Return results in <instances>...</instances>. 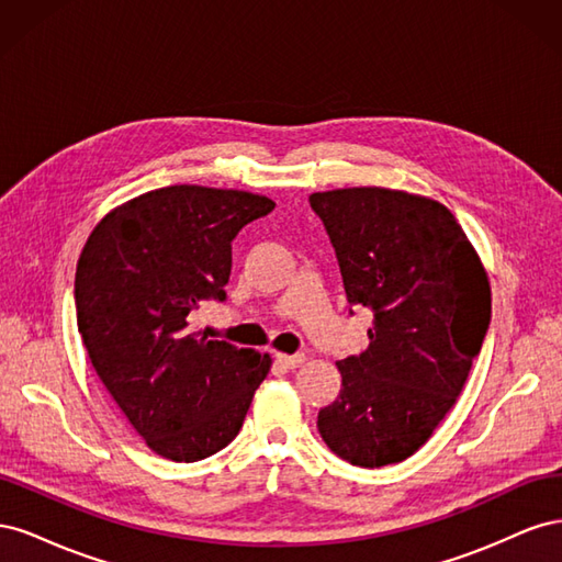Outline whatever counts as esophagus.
<instances>
[{
  "mask_svg": "<svg viewBox=\"0 0 562 562\" xmlns=\"http://www.w3.org/2000/svg\"><path fill=\"white\" fill-rule=\"evenodd\" d=\"M277 363H281L288 370H295L304 363V353H277Z\"/></svg>",
  "mask_w": 562,
  "mask_h": 562,
  "instance_id": "obj_1",
  "label": "esophagus"
}]
</instances>
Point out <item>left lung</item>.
<instances>
[{
    "mask_svg": "<svg viewBox=\"0 0 562 562\" xmlns=\"http://www.w3.org/2000/svg\"><path fill=\"white\" fill-rule=\"evenodd\" d=\"M349 304L375 312L363 353L337 361L339 396L318 413L326 446L353 467L415 454L462 394L490 326L487 271L454 215L386 187L314 192Z\"/></svg>",
    "mask_w": 562,
    "mask_h": 562,
    "instance_id": "1",
    "label": "left lung"
}]
</instances>
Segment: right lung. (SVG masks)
<instances>
[{"label": "right lung", "mask_w": 562, "mask_h": 562, "mask_svg": "<svg viewBox=\"0 0 562 562\" xmlns=\"http://www.w3.org/2000/svg\"><path fill=\"white\" fill-rule=\"evenodd\" d=\"M277 203L241 190L171 184L110 211L75 277L77 328L110 396L149 450L199 462L239 434L269 353L192 328L225 300L232 239Z\"/></svg>", "instance_id": "1"}]
</instances>
